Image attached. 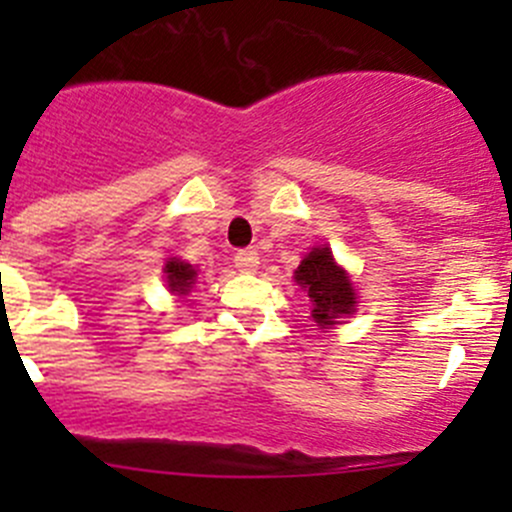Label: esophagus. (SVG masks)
<instances>
[{
	"instance_id": "34e87169",
	"label": "esophagus",
	"mask_w": 512,
	"mask_h": 512,
	"mask_svg": "<svg viewBox=\"0 0 512 512\" xmlns=\"http://www.w3.org/2000/svg\"><path fill=\"white\" fill-rule=\"evenodd\" d=\"M235 267L240 272H255L260 267V255L252 247H245V250L235 252Z\"/></svg>"
}]
</instances>
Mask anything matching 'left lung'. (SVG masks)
Masks as SVG:
<instances>
[{
	"label": "left lung",
	"instance_id": "8db88e82",
	"mask_svg": "<svg viewBox=\"0 0 512 512\" xmlns=\"http://www.w3.org/2000/svg\"><path fill=\"white\" fill-rule=\"evenodd\" d=\"M294 282L307 292L312 302V317L319 329H329L339 324L356 309V292L347 270L337 265L332 247H312L307 257L294 270Z\"/></svg>",
	"mask_w": 512,
	"mask_h": 512
}]
</instances>
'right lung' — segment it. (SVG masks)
<instances>
[{
    "mask_svg": "<svg viewBox=\"0 0 512 512\" xmlns=\"http://www.w3.org/2000/svg\"><path fill=\"white\" fill-rule=\"evenodd\" d=\"M163 272L168 289L173 294H188L193 289L195 280H198V270L193 265H188V262L178 260V257H168Z\"/></svg>",
    "mask_w": 512,
    "mask_h": 512,
    "instance_id": "add662e5",
    "label": "right lung"
}]
</instances>
